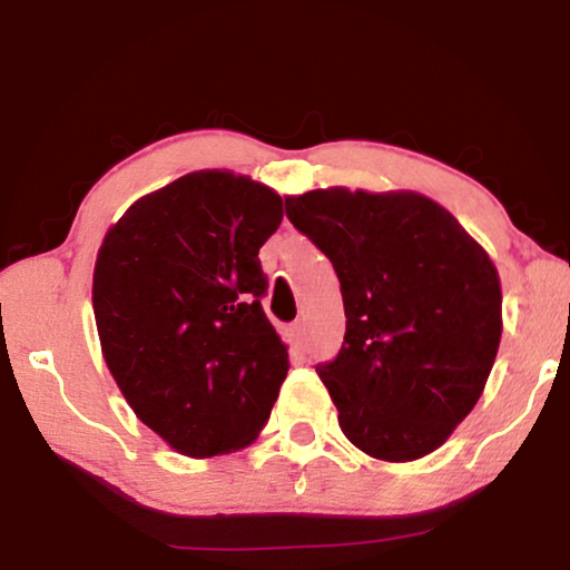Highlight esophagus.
<instances>
[{
  "instance_id": "obj_1",
  "label": "esophagus",
  "mask_w": 570,
  "mask_h": 570,
  "mask_svg": "<svg viewBox=\"0 0 570 570\" xmlns=\"http://www.w3.org/2000/svg\"><path fill=\"white\" fill-rule=\"evenodd\" d=\"M291 334H293V342H295V345H298V347L306 345V324H303V322H295V324L291 326Z\"/></svg>"
}]
</instances>
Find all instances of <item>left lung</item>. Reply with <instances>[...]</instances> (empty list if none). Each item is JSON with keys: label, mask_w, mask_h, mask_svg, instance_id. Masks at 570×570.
<instances>
[{"label": "left lung", "mask_w": 570, "mask_h": 570, "mask_svg": "<svg viewBox=\"0 0 570 570\" xmlns=\"http://www.w3.org/2000/svg\"><path fill=\"white\" fill-rule=\"evenodd\" d=\"M285 213L330 256L345 342L316 373L342 433L373 459L415 462L470 415L501 345V277L485 248L417 191L285 197Z\"/></svg>", "instance_id": "obj_1"}]
</instances>
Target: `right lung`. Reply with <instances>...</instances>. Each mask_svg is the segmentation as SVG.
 Listing matches in <instances>:
<instances>
[{
  "label": "right lung",
  "instance_id": "obj_1",
  "mask_svg": "<svg viewBox=\"0 0 570 570\" xmlns=\"http://www.w3.org/2000/svg\"><path fill=\"white\" fill-rule=\"evenodd\" d=\"M283 197L233 170H194L145 194L106 230L92 269L100 353L124 400L170 449H246L287 376L262 308L259 248Z\"/></svg>",
  "mask_w": 570,
  "mask_h": 570
}]
</instances>
